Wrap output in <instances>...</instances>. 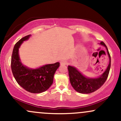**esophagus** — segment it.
<instances>
[{
  "mask_svg": "<svg viewBox=\"0 0 121 121\" xmlns=\"http://www.w3.org/2000/svg\"><path fill=\"white\" fill-rule=\"evenodd\" d=\"M61 65H66L68 64V61L66 60H61L60 62Z\"/></svg>",
  "mask_w": 121,
  "mask_h": 121,
  "instance_id": "1",
  "label": "esophagus"
}]
</instances>
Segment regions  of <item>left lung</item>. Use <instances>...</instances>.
<instances>
[{"label": "left lung", "instance_id": "obj_1", "mask_svg": "<svg viewBox=\"0 0 121 121\" xmlns=\"http://www.w3.org/2000/svg\"><path fill=\"white\" fill-rule=\"evenodd\" d=\"M106 48L109 58V64L106 70L99 77L91 78L84 76L76 67L69 65L68 67L69 72V80L74 89L77 92L82 94H89L96 91L103 85L107 80L110 69L111 58L106 45L103 41L99 43Z\"/></svg>", "mask_w": 121, "mask_h": 121}]
</instances>
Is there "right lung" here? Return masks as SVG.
Returning a JSON list of instances; mask_svg holds the SVG:
<instances>
[{
  "label": "right lung",
  "mask_w": 121,
  "mask_h": 121,
  "mask_svg": "<svg viewBox=\"0 0 121 121\" xmlns=\"http://www.w3.org/2000/svg\"><path fill=\"white\" fill-rule=\"evenodd\" d=\"M30 35L26 36L16 43L11 57V69L13 77L18 84L26 91L32 93H40L46 91L52 85L55 72L60 66V62L47 64L36 69L30 68L22 64L19 49Z\"/></svg>",
  "instance_id": "add662e5"
}]
</instances>
